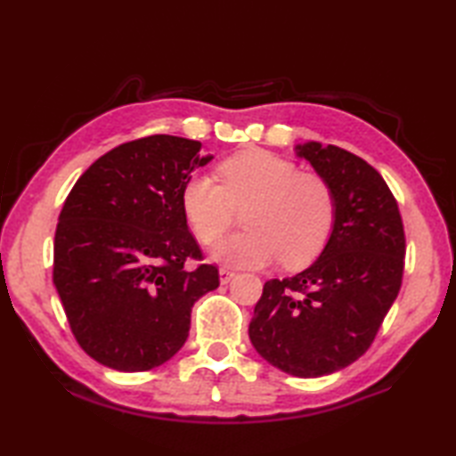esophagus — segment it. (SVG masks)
I'll list each match as a JSON object with an SVG mask.
<instances>
[{"mask_svg":"<svg viewBox=\"0 0 456 456\" xmlns=\"http://www.w3.org/2000/svg\"><path fill=\"white\" fill-rule=\"evenodd\" d=\"M235 276V273L231 268H227V266H223V268H219V280H221V284H227L231 278Z\"/></svg>","mask_w":456,"mask_h":456,"instance_id":"34e87169","label":"esophagus"}]
</instances>
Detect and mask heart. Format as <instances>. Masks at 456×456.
<instances>
[{
    "mask_svg": "<svg viewBox=\"0 0 456 456\" xmlns=\"http://www.w3.org/2000/svg\"><path fill=\"white\" fill-rule=\"evenodd\" d=\"M217 178L193 174L180 191L182 211L201 243H216L247 208V231L223 239L213 258L258 268L280 263L299 268L322 253L337 221V196L317 172L265 149L237 152L219 162Z\"/></svg>",
    "mask_w": 456,
    "mask_h": 456,
    "instance_id": "1",
    "label": "heart"
}]
</instances>
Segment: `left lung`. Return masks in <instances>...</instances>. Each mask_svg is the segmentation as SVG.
<instances>
[{
	"label": "left lung",
	"instance_id": "obj_1",
	"mask_svg": "<svg viewBox=\"0 0 456 456\" xmlns=\"http://www.w3.org/2000/svg\"><path fill=\"white\" fill-rule=\"evenodd\" d=\"M297 154L333 186L337 221L312 266L265 284L248 337L280 370L317 378L354 362L374 343L402 286L405 233L398 201L366 160L319 142Z\"/></svg>",
	"mask_w": 456,
	"mask_h": 456
}]
</instances>
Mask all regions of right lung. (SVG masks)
<instances>
[{
	"instance_id": "add662e5",
	"label": "right lung",
	"mask_w": 456,
	"mask_h": 456,
	"mask_svg": "<svg viewBox=\"0 0 456 456\" xmlns=\"http://www.w3.org/2000/svg\"><path fill=\"white\" fill-rule=\"evenodd\" d=\"M200 151V141L172 134L123 142L68 193L53 282L74 338L103 366L142 372L170 361L186 343L193 304L219 286L180 203L190 172L211 159Z\"/></svg>"
}]
</instances>
